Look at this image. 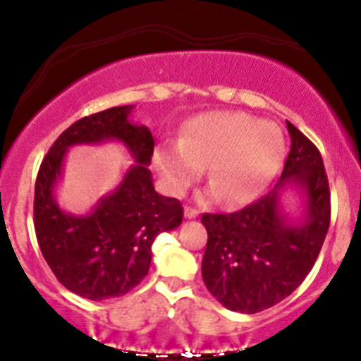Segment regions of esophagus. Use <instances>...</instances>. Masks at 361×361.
Returning <instances> with one entry per match:
<instances>
[{"label":"esophagus","instance_id":"obj_1","mask_svg":"<svg viewBox=\"0 0 361 361\" xmlns=\"http://www.w3.org/2000/svg\"><path fill=\"white\" fill-rule=\"evenodd\" d=\"M197 216H199L197 209H194V207H190V206H185V218L192 220V218H197Z\"/></svg>","mask_w":361,"mask_h":361}]
</instances>
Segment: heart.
Listing matches in <instances>:
<instances>
[{
	"label": "heart",
	"instance_id": "1",
	"mask_svg": "<svg viewBox=\"0 0 361 361\" xmlns=\"http://www.w3.org/2000/svg\"><path fill=\"white\" fill-rule=\"evenodd\" d=\"M285 155L276 123L245 111H209L188 120L178 143L160 145L154 164L173 194H183L207 166V197L241 206L267 190Z\"/></svg>",
	"mask_w": 361,
	"mask_h": 361
}]
</instances>
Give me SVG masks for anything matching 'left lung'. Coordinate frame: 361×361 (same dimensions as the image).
<instances>
[{
  "instance_id": "left-lung-1",
  "label": "left lung",
  "mask_w": 361,
  "mask_h": 361,
  "mask_svg": "<svg viewBox=\"0 0 361 361\" xmlns=\"http://www.w3.org/2000/svg\"><path fill=\"white\" fill-rule=\"evenodd\" d=\"M281 178L257 202L228 214H202L207 245L202 279L220 304L255 314L295 292L314 265L330 225V190L318 148L293 126ZM302 195V216L293 221L282 209V194Z\"/></svg>"
}]
</instances>
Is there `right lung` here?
I'll use <instances>...</instances> for the list:
<instances>
[{"instance_id": "obj_1", "label": "right lung", "mask_w": 361, "mask_h": 361, "mask_svg": "<svg viewBox=\"0 0 361 361\" xmlns=\"http://www.w3.org/2000/svg\"><path fill=\"white\" fill-rule=\"evenodd\" d=\"M134 106L83 116L56 140L39 166L35 187V231L49 267L69 292L90 300L120 297L148 274L152 245L160 232L183 220L178 199L164 197L148 169L154 154L150 129L130 120ZM118 140L135 164L119 187L87 215L61 210L55 187L71 146Z\"/></svg>"}]
</instances>
